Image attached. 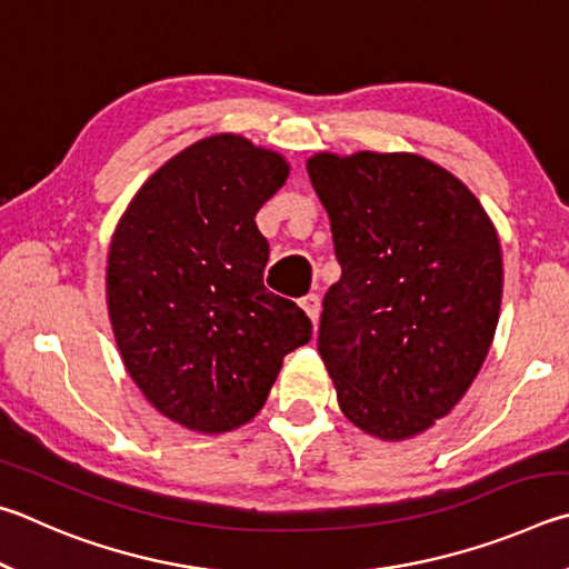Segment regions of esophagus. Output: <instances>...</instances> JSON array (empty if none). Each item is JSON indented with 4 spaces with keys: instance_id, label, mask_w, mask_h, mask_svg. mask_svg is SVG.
<instances>
[{
    "instance_id": "34e87169",
    "label": "esophagus",
    "mask_w": 569,
    "mask_h": 569,
    "mask_svg": "<svg viewBox=\"0 0 569 569\" xmlns=\"http://www.w3.org/2000/svg\"><path fill=\"white\" fill-rule=\"evenodd\" d=\"M300 307L307 312V317H310L312 325H317V317H320V297L317 295H305L300 300Z\"/></svg>"
}]
</instances>
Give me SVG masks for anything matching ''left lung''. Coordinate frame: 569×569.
I'll list each match as a JSON object with an SVG mask.
<instances>
[{"instance_id":"obj_1","label":"left lung","mask_w":569,"mask_h":569,"mask_svg":"<svg viewBox=\"0 0 569 569\" xmlns=\"http://www.w3.org/2000/svg\"><path fill=\"white\" fill-rule=\"evenodd\" d=\"M307 172L342 267L317 345L337 402L362 432L410 440L452 412L490 352L500 237L480 199L420 154L320 152Z\"/></svg>"}]
</instances>
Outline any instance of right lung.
<instances>
[{
	"instance_id": "add662e5",
	"label": "right lung",
	"mask_w": 569,
	"mask_h": 569,
	"mask_svg": "<svg viewBox=\"0 0 569 569\" xmlns=\"http://www.w3.org/2000/svg\"><path fill=\"white\" fill-rule=\"evenodd\" d=\"M287 177L272 149L204 137L139 187L109 242L122 362L147 402L192 432L247 425L284 355L312 337L310 317L262 284L269 244L254 214Z\"/></svg>"
}]
</instances>
